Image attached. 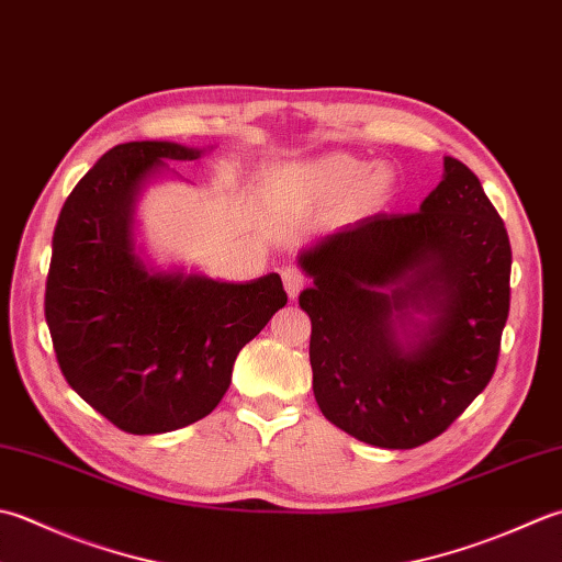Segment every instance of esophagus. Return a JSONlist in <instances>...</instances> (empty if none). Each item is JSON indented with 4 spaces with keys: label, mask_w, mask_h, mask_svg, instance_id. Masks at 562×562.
Masks as SVG:
<instances>
[{
    "label": "esophagus",
    "mask_w": 562,
    "mask_h": 562,
    "mask_svg": "<svg viewBox=\"0 0 562 562\" xmlns=\"http://www.w3.org/2000/svg\"><path fill=\"white\" fill-rule=\"evenodd\" d=\"M282 282H284V290L290 294V300H294V296L306 288V282L310 280H306V274L296 266H288L282 268Z\"/></svg>",
    "instance_id": "esophagus-1"
}]
</instances>
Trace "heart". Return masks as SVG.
<instances>
[{"label":"heart","mask_w":562,"mask_h":562,"mask_svg":"<svg viewBox=\"0 0 562 562\" xmlns=\"http://www.w3.org/2000/svg\"><path fill=\"white\" fill-rule=\"evenodd\" d=\"M292 182L316 202L334 204L348 196L356 212H372L390 196L394 172L384 162L372 165L346 153H326L296 170Z\"/></svg>","instance_id":"b5f03b06"}]
</instances>
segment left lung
<instances>
[{
  "instance_id": "1",
  "label": "left lung",
  "mask_w": 562,
  "mask_h": 562,
  "mask_svg": "<svg viewBox=\"0 0 562 562\" xmlns=\"http://www.w3.org/2000/svg\"><path fill=\"white\" fill-rule=\"evenodd\" d=\"M300 266L314 278L300 294L314 397L340 431L416 448L487 387L509 316L512 246L468 165L446 158L419 212L360 218L306 248Z\"/></svg>"
}]
</instances>
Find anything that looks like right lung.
Returning a JSON list of instances; mask_svg holds the SVG:
<instances>
[{
  "label": "right lung",
  "instance_id": "obj_1",
  "mask_svg": "<svg viewBox=\"0 0 562 562\" xmlns=\"http://www.w3.org/2000/svg\"><path fill=\"white\" fill-rule=\"evenodd\" d=\"M170 140L114 146L75 184L53 234L46 322L65 380L121 431L148 436L214 412L236 356L288 304L280 274L222 282L146 268L134 246L136 200L172 160Z\"/></svg>",
  "mask_w": 562,
  "mask_h": 562
}]
</instances>
